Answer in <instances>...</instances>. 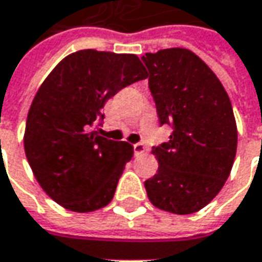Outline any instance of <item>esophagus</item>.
Returning <instances> with one entry per match:
<instances>
[{"label":"esophagus","instance_id":"34e87169","mask_svg":"<svg viewBox=\"0 0 262 262\" xmlns=\"http://www.w3.org/2000/svg\"><path fill=\"white\" fill-rule=\"evenodd\" d=\"M146 153V146L143 144V143H137L134 144V155L136 156H141V155H144Z\"/></svg>","mask_w":262,"mask_h":262}]
</instances>
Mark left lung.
<instances>
[{
	"label": "left lung",
	"mask_w": 262,
	"mask_h": 262,
	"mask_svg": "<svg viewBox=\"0 0 262 262\" xmlns=\"http://www.w3.org/2000/svg\"><path fill=\"white\" fill-rule=\"evenodd\" d=\"M148 89L169 141L153 146L159 160L144 182L153 206L175 214L206 207L223 188L236 156L237 131L225 87L198 56L182 48L146 54Z\"/></svg>",
	"instance_id": "left-lung-1"
}]
</instances>
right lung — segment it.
<instances>
[{
	"mask_svg": "<svg viewBox=\"0 0 262 262\" xmlns=\"http://www.w3.org/2000/svg\"><path fill=\"white\" fill-rule=\"evenodd\" d=\"M147 78L133 54L77 51L39 87L25 133L27 162L59 206L89 213L107 206L134 147L99 136L102 107L119 90Z\"/></svg>",
	"mask_w": 262,
	"mask_h": 262,
	"instance_id": "1",
	"label": "right lung"
}]
</instances>
